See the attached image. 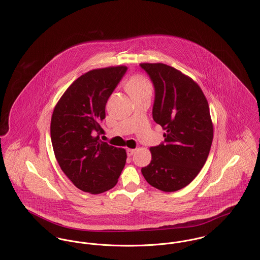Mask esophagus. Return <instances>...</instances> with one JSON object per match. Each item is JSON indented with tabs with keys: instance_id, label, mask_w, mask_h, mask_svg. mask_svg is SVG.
I'll list each match as a JSON object with an SVG mask.
<instances>
[{
	"instance_id": "34e87169",
	"label": "esophagus",
	"mask_w": 260,
	"mask_h": 260,
	"mask_svg": "<svg viewBox=\"0 0 260 260\" xmlns=\"http://www.w3.org/2000/svg\"><path fill=\"white\" fill-rule=\"evenodd\" d=\"M136 152V149H127V155L132 156Z\"/></svg>"
}]
</instances>
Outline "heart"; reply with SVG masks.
I'll return each mask as SVG.
<instances>
[{"mask_svg":"<svg viewBox=\"0 0 260 260\" xmlns=\"http://www.w3.org/2000/svg\"><path fill=\"white\" fill-rule=\"evenodd\" d=\"M125 89L127 93L131 97H133V96L144 94V93H152L153 86L146 77L137 75V76L131 77L126 82Z\"/></svg>","mask_w":260,"mask_h":260,"instance_id":"obj_1","label":"heart"}]
</instances>
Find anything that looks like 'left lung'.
<instances>
[{
    "instance_id": "1",
    "label": "left lung",
    "mask_w": 260,
    "mask_h": 260,
    "mask_svg": "<svg viewBox=\"0 0 260 260\" xmlns=\"http://www.w3.org/2000/svg\"><path fill=\"white\" fill-rule=\"evenodd\" d=\"M154 88V121L166 131L164 143L151 147L152 160L141 172L164 192L188 185L204 166L213 140L209 106L190 77L162 63H142Z\"/></svg>"
}]
</instances>
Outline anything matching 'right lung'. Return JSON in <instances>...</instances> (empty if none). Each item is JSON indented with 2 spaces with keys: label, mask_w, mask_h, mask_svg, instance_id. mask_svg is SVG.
I'll list each match as a JSON object with an SVG mask.
<instances>
[{
  "label": "right lung",
  "mask_w": 260,
  "mask_h": 260,
  "mask_svg": "<svg viewBox=\"0 0 260 260\" xmlns=\"http://www.w3.org/2000/svg\"><path fill=\"white\" fill-rule=\"evenodd\" d=\"M125 66L94 69L69 86L54 108L51 140L55 157L77 188L103 193L117 184L125 166V149L100 140L101 122L114 89L126 73Z\"/></svg>",
  "instance_id": "right-lung-1"
}]
</instances>
